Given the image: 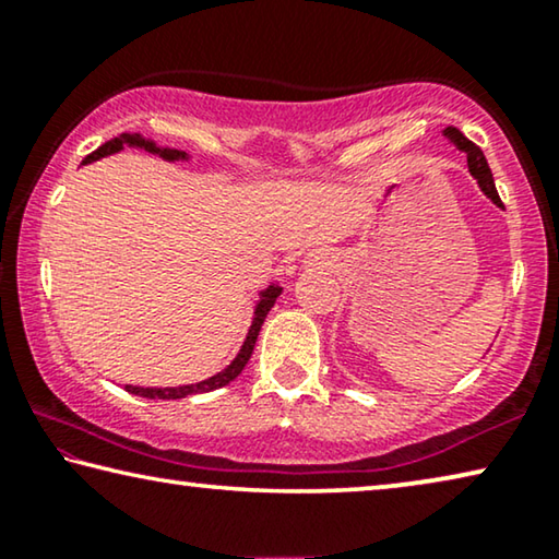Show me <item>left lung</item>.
Listing matches in <instances>:
<instances>
[{
	"label": "left lung",
	"mask_w": 559,
	"mask_h": 559,
	"mask_svg": "<svg viewBox=\"0 0 559 559\" xmlns=\"http://www.w3.org/2000/svg\"><path fill=\"white\" fill-rule=\"evenodd\" d=\"M444 138L456 150H462V153H466V165H469V173L474 175V180H477V186L481 188V193H485L489 200H492L497 207H504L502 200H499L497 188H495V178H492V170H489V165H487L485 153H481V150L474 145L472 140H466L456 128H444Z\"/></svg>",
	"instance_id": "left-lung-1"
}]
</instances>
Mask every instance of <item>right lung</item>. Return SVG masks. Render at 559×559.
Listing matches in <instances>:
<instances>
[{
	"label": "right lung",
	"mask_w": 559,
	"mask_h": 559,
	"mask_svg": "<svg viewBox=\"0 0 559 559\" xmlns=\"http://www.w3.org/2000/svg\"><path fill=\"white\" fill-rule=\"evenodd\" d=\"M124 147L145 150V153L163 157V160H168V163H178V160H180V163H188V160H190V155L182 153V150H175V147H157V145L153 143V140H145L143 135H140V132H132V135H130V132H122L120 138H112V140H107L105 145H99L93 155H87L85 160H82V165L95 163V160H99V157H107V155L120 153V150H124ZM281 290H283V288L278 286V283H271V286H265V288L261 290V294H258V301H255V308H253V321H251V329H248V336H246V341H243V346H240V352H238L236 359H233V361L226 366V369L215 373V377L198 381V384L163 386V389H157V386H132V384H124V391H130V394H135V396H145V399H186V396L205 394V391H213V389H221V386L230 384V381L236 379L238 373L246 369L248 359H251L258 333H261V326H263L265 316H269L273 304H276V298L281 296Z\"/></svg>",
	"instance_id": "add662e5"
}]
</instances>
